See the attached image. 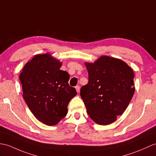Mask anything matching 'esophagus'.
I'll return each instance as SVG.
<instances>
[{
    "label": "esophagus",
    "mask_w": 156,
    "mask_h": 156,
    "mask_svg": "<svg viewBox=\"0 0 156 156\" xmlns=\"http://www.w3.org/2000/svg\"><path fill=\"white\" fill-rule=\"evenodd\" d=\"M80 87L79 86H76V92L78 93L80 92Z\"/></svg>",
    "instance_id": "1"
}]
</instances>
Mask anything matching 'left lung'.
I'll return each mask as SVG.
<instances>
[{
	"label": "left lung",
	"instance_id": "8db88e82",
	"mask_svg": "<svg viewBox=\"0 0 156 156\" xmlns=\"http://www.w3.org/2000/svg\"><path fill=\"white\" fill-rule=\"evenodd\" d=\"M88 83L80 89L87 113L94 122L108 125L122 115L135 92L133 70L122 60L102 56L85 63Z\"/></svg>",
	"mask_w": 156,
	"mask_h": 156
}]
</instances>
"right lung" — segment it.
<instances>
[{
	"label": "right lung",
	"mask_w": 156,
	"mask_h": 156,
	"mask_svg": "<svg viewBox=\"0 0 156 156\" xmlns=\"http://www.w3.org/2000/svg\"><path fill=\"white\" fill-rule=\"evenodd\" d=\"M61 65L49 53L37 54L19 76L25 102L35 118L48 126L66 116L68 103L77 94L68 83L69 74L60 70Z\"/></svg>",
	"instance_id": "right-lung-1"
}]
</instances>
